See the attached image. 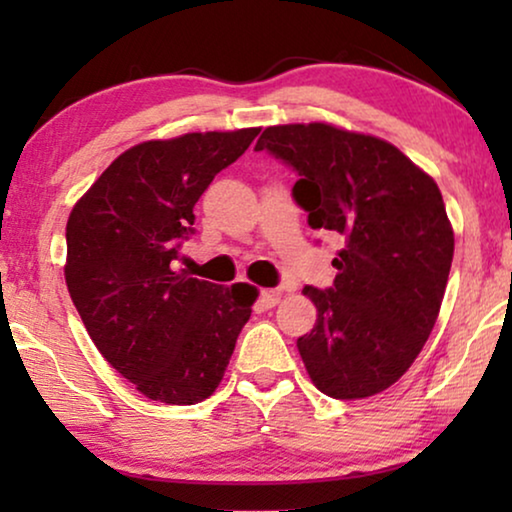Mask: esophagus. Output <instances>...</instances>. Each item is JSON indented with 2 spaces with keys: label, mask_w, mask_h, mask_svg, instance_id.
Wrapping results in <instances>:
<instances>
[{
  "label": "esophagus",
  "mask_w": 512,
  "mask_h": 512,
  "mask_svg": "<svg viewBox=\"0 0 512 512\" xmlns=\"http://www.w3.org/2000/svg\"><path fill=\"white\" fill-rule=\"evenodd\" d=\"M279 300H282V291L268 289V291H261V296H258V305H261V310H272Z\"/></svg>",
  "instance_id": "1"
}]
</instances>
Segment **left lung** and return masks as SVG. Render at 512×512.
<instances>
[{
	"instance_id": "left-lung-1",
	"label": "left lung",
	"mask_w": 512,
	"mask_h": 512,
	"mask_svg": "<svg viewBox=\"0 0 512 512\" xmlns=\"http://www.w3.org/2000/svg\"><path fill=\"white\" fill-rule=\"evenodd\" d=\"M298 174L293 200L342 237L333 286H305L317 324L298 338L312 382L340 401L389 389L422 352L443 303L454 235L436 181L384 139L326 123L258 137Z\"/></svg>"
}]
</instances>
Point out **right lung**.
Wrapping results in <instances>:
<instances>
[{"label":"right lung","mask_w":512,"mask_h":512,"mask_svg":"<svg viewBox=\"0 0 512 512\" xmlns=\"http://www.w3.org/2000/svg\"><path fill=\"white\" fill-rule=\"evenodd\" d=\"M261 128L144 142L121 153L67 221L69 296L100 354L151 401L214 394L258 291L174 272L193 207Z\"/></svg>","instance_id":"add662e5"}]
</instances>
